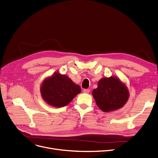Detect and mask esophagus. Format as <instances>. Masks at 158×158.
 I'll list each match as a JSON object with an SVG mask.
<instances>
[{
  "label": "esophagus",
  "mask_w": 158,
  "mask_h": 158,
  "mask_svg": "<svg viewBox=\"0 0 158 158\" xmlns=\"http://www.w3.org/2000/svg\"><path fill=\"white\" fill-rule=\"evenodd\" d=\"M90 90H89V89H84L83 90V92L84 93H85V94H88L89 92H90Z\"/></svg>",
  "instance_id": "esophagus-1"
}]
</instances>
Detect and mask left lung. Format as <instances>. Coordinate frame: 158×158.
I'll return each mask as SVG.
<instances>
[{"mask_svg":"<svg viewBox=\"0 0 158 158\" xmlns=\"http://www.w3.org/2000/svg\"><path fill=\"white\" fill-rule=\"evenodd\" d=\"M96 104L103 112L115 110L126 103L128 99L127 87L117 78H102L92 92Z\"/></svg>","mask_w":158,"mask_h":158,"instance_id":"left-lung-1","label":"left lung"}]
</instances>
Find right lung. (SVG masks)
I'll use <instances>...</instances> for the list:
<instances>
[{"instance_id":"add662e5","label":"right lung","mask_w":158,"mask_h":158,"mask_svg":"<svg viewBox=\"0 0 158 158\" xmlns=\"http://www.w3.org/2000/svg\"><path fill=\"white\" fill-rule=\"evenodd\" d=\"M81 92L79 85H75L66 75L58 73L46 79L40 88L43 98L49 105L58 108L69 104Z\"/></svg>"}]
</instances>
